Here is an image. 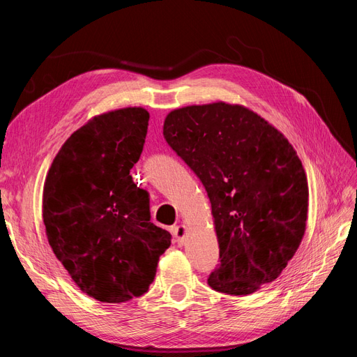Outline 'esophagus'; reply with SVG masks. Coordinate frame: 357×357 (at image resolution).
<instances>
[{"label": "esophagus", "instance_id": "esophagus-1", "mask_svg": "<svg viewBox=\"0 0 357 357\" xmlns=\"http://www.w3.org/2000/svg\"><path fill=\"white\" fill-rule=\"evenodd\" d=\"M186 232H188V229H186L185 225H178V226H174V228H172V235H174L176 243L178 245H181L183 243H185Z\"/></svg>", "mask_w": 357, "mask_h": 357}]
</instances>
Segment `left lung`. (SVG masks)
I'll list each match as a JSON object with an SVG mask.
<instances>
[{
    "label": "left lung",
    "mask_w": 357,
    "mask_h": 357,
    "mask_svg": "<svg viewBox=\"0 0 357 357\" xmlns=\"http://www.w3.org/2000/svg\"><path fill=\"white\" fill-rule=\"evenodd\" d=\"M164 138L211 202L220 252L208 286L241 296L274 282L308 211L305 172L284 135L245 107L214 102L171 112Z\"/></svg>",
    "instance_id": "8db88e82"
}]
</instances>
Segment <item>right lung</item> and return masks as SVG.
<instances>
[{
    "label": "right lung",
    "instance_id": "add662e5",
    "mask_svg": "<svg viewBox=\"0 0 357 357\" xmlns=\"http://www.w3.org/2000/svg\"><path fill=\"white\" fill-rule=\"evenodd\" d=\"M147 126L142 107L93 117L61 147L43 192L53 253L80 290L109 304L144 295L171 245L150 222L149 192L129 176Z\"/></svg>",
    "mask_w": 357,
    "mask_h": 357
}]
</instances>
